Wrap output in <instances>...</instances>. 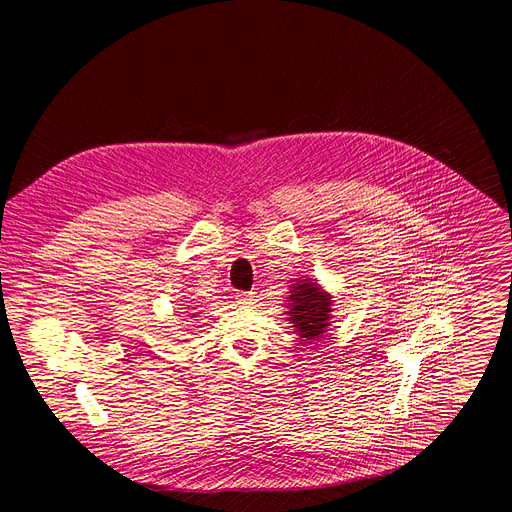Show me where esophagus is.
Wrapping results in <instances>:
<instances>
[{
    "instance_id": "esophagus-1",
    "label": "esophagus",
    "mask_w": 512,
    "mask_h": 512,
    "mask_svg": "<svg viewBox=\"0 0 512 512\" xmlns=\"http://www.w3.org/2000/svg\"><path fill=\"white\" fill-rule=\"evenodd\" d=\"M255 294L253 291H237L235 294V300L239 302V304H243V306H249V304H255Z\"/></svg>"
}]
</instances>
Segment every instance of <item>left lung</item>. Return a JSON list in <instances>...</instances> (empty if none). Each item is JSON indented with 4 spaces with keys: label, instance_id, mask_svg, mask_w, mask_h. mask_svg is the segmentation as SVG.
<instances>
[{
    "label": "left lung",
    "instance_id": "8db88e82",
    "mask_svg": "<svg viewBox=\"0 0 512 512\" xmlns=\"http://www.w3.org/2000/svg\"><path fill=\"white\" fill-rule=\"evenodd\" d=\"M287 320L304 342H314L332 326L334 300L312 277H300L287 291Z\"/></svg>",
    "mask_w": 512,
    "mask_h": 512
}]
</instances>
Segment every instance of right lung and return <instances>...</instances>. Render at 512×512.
Instances as JSON below:
<instances>
[{
  "instance_id": "right-lung-1",
  "label": "right lung",
  "mask_w": 512,
  "mask_h": 512,
  "mask_svg": "<svg viewBox=\"0 0 512 512\" xmlns=\"http://www.w3.org/2000/svg\"><path fill=\"white\" fill-rule=\"evenodd\" d=\"M190 310H192V308H190ZM190 318H196V314H194V312H192V314H190Z\"/></svg>"
}]
</instances>
